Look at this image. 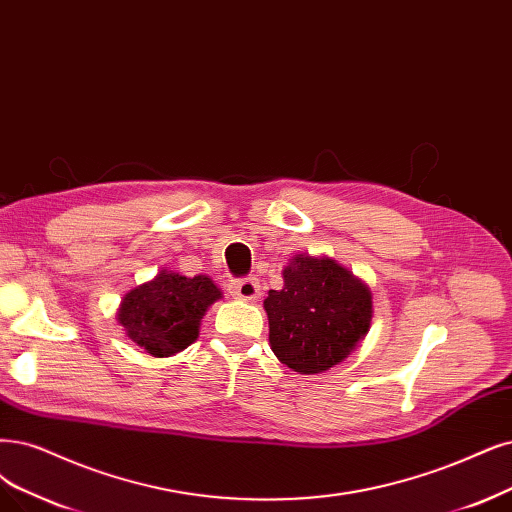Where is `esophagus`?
<instances>
[{"mask_svg": "<svg viewBox=\"0 0 512 512\" xmlns=\"http://www.w3.org/2000/svg\"><path fill=\"white\" fill-rule=\"evenodd\" d=\"M232 293L240 299H255L259 297V280L255 276H246L232 282Z\"/></svg>", "mask_w": 512, "mask_h": 512, "instance_id": "1", "label": "esophagus"}]
</instances>
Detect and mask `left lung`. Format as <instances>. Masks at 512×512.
<instances>
[{
	"instance_id": "8db88e82",
	"label": "left lung",
	"mask_w": 512,
	"mask_h": 512,
	"mask_svg": "<svg viewBox=\"0 0 512 512\" xmlns=\"http://www.w3.org/2000/svg\"><path fill=\"white\" fill-rule=\"evenodd\" d=\"M282 278L263 301L278 361L306 375L342 363L369 331V289L329 257L297 255Z\"/></svg>"
}]
</instances>
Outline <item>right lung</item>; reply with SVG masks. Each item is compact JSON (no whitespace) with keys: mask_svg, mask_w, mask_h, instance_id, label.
<instances>
[{"mask_svg":"<svg viewBox=\"0 0 512 512\" xmlns=\"http://www.w3.org/2000/svg\"><path fill=\"white\" fill-rule=\"evenodd\" d=\"M221 291L208 276L187 278L162 270L122 299L120 325L132 342L154 356H170L196 342L206 308Z\"/></svg>","mask_w":512,"mask_h":512,"instance_id":"1","label":"right lung"}]
</instances>
